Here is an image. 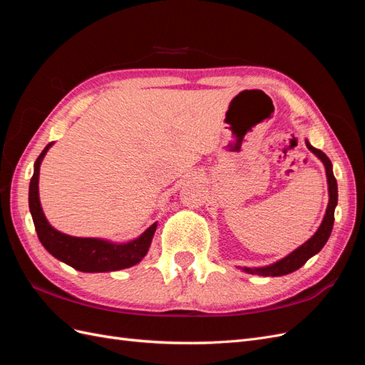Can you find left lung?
Returning a JSON list of instances; mask_svg holds the SVG:
<instances>
[{"label": "left lung", "mask_w": 365, "mask_h": 365, "mask_svg": "<svg viewBox=\"0 0 365 365\" xmlns=\"http://www.w3.org/2000/svg\"><path fill=\"white\" fill-rule=\"evenodd\" d=\"M306 146L309 150H312L315 155L323 161L324 168H326L327 184H329V204L326 208V215H324L323 222L317 230V233L307 242H304L302 247H298L295 251H292L289 256H286L284 259L279 260L277 263H272V264H269V267H264V268H244V271L248 274L263 275V277H279V275H286L289 272H294L298 268H302L309 259L315 256V254L326 245L330 233H332L334 220H335V207L338 202V185H336L334 172H332V163H330L329 157L323 150L315 149L314 146L309 145V141H306Z\"/></svg>", "instance_id": "left-lung-1"}]
</instances>
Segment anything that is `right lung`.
Here are the masks:
<instances>
[{
	"mask_svg": "<svg viewBox=\"0 0 365 365\" xmlns=\"http://www.w3.org/2000/svg\"><path fill=\"white\" fill-rule=\"evenodd\" d=\"M50 145L41 152V155L35 161V172L30 180L29 189V207L35 224L38 237L51 256L59 259L61 262L70 264L74 269L82 272H106L118 271L129 267H134L143 257L150 247V240L157 230V222L152 224L145 233L138 239L129 242V244H111V242L101 239H88V237H73L54 230L42 213L39 202V165L42 163Z\"/></svg>",
	"mask_w": 365,
	"mask_h": 365,
	"instance_id": "obj_1",
	"label": "right lung"
}]
</instances>
